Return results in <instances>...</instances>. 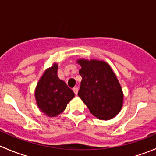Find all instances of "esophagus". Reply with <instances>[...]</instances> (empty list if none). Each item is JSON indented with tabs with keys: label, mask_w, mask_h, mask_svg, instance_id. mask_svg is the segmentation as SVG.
<instances>
[{
	"label": "esophagus",
	"mask_w": 156,
	"mask_h": 156,
	"mask_svg": "<svg viewBox=\"0 0 156 156\" xmlns=\"http://www.w3.org/2000/svg\"><path fill=\"white\" fill-rule=\"evenodd\" d=\"M73 91H74V93H75V94H78V88L77 87H74L73 88Z\"/></svg>",
	"instance_id": "esophagus-1"
}]
</instances>
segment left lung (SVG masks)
Wrapping results in <instances>:
<instances>
[{
	"label": "left lung",
	"mask_w": 156,
	"mask_h": 156,
	"mask_svg": "<svg viewBox=\"0 0 156 156\" xmlns=\"http://www.w3.org/2000/svg\"><path fill=\"white\" fill-rule=\"evenodd\" d=\"M82 78L78 95L93 115L109 120L120 112L123 94L120 84L108 63L103 61H78Z\"/></svg>",
	"instance_id": "1"
}]
</instances>
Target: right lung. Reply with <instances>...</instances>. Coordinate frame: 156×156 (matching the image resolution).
Segmentation results:
<instances>
[{
	"label": "right lung",
	"instance_id": "obj_1",
	"mask_svg": "<svg viewBox=\"0 0 156 156\" xmlns=\"http://www.w3.org/2000/svg\"><path fill=\"white\" fill-rule=\"evenodd\" d=\"M57 65L47 69L39 80L35 98L41 111L53 117L63 112L75 94L57 76Z\"/></svg>",
	"mask_w": 156,
	"mask_h": 156
}]
</instances>
